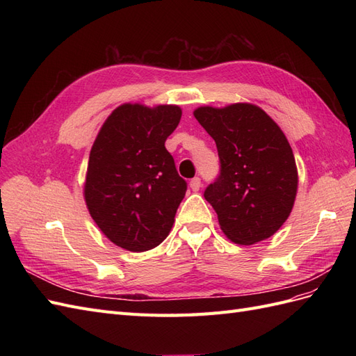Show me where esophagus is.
<instances>
[{
	"mask_svg": "<svg viewBox=\"0 0 356 356\" xmlns=\"http://www.w3.org/2000/svg\"><path fill=\"white\" fill-rule=\"evenodd\" d=\"M200 187H202V181H200V178H193L191 181H190V188H191V191H199L200 190Z\"/></svg>",
	"mask_w": 356,
	"mask_h": 356,
	"instance_id": "1",
	"label": "esophagus"
}]
</instances>
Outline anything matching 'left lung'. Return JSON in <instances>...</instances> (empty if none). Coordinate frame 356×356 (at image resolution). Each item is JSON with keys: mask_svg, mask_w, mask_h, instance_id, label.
I'll list each match as a JSON object with an SVG mask.
<instances>
[{"mask_svg": "<svg viewBox=\"0 0 356 356\" xmlns=\"http://www.w3.org/2000/svg\"><path fill=\"white\" fill-rule=\"evenodd\" d=\"M217 144L221 174L204 190L227 239L254 245L273 236L293 211L298 172L286 136L250 102L193 111Z\"/></svg>", "mask_w": 356, "mask_h": 356, "instance_id": "1", "label": "left lung"}]
</instances>
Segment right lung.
<instances>
[{"label": "right lung", "mask_w": 356, "mask_h": 356, "mask_svg": "<svg viewBox=\"0 0 356 356\" xmlns=\"http://www.w3.org/2000/svg\"><path fill=\"white\" fill-rule=\"evenodd\" d=\"M178 105L122 104L106 117L90 149L83 196L90 217L114 245L153 250L174 225L187 182L165 147Z\"/></svg>", "instance_id": "add662e5"}]
</instances>
